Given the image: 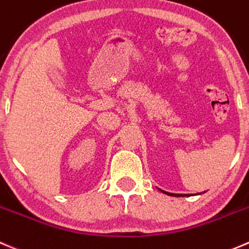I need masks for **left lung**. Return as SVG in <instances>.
<instances>
[{
  "label": "left lung",
  "mask_w": 249,
  "mask_h": 249,
  "mask_svg": "<svg viewBox=\"0 0 249 249\" xmlns=\"http://www.w3.org/2000/svg\"><path fill=\"white\" fill-rule=\"evenodd\" d=\"M163 192H164V191H163ZM164 194H166V195H170V196H178V197L182 196V195H175V194H169V192H164Z\"/></svg>",
  "instance_id": "8db88e82"
}]
</instances>
